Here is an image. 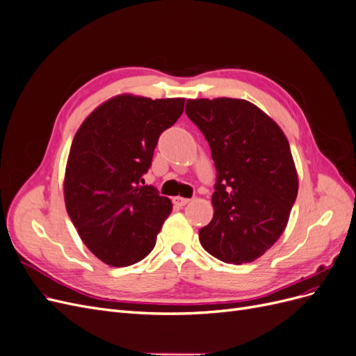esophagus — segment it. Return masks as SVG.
<instances>
[{"label":"esophagus","mask_w":356,"mask_h":356,"mask_svg":"<svg viewBox=\"0 0 356 356\" xmlns=\"http://www.w3.org/2000/svg\"><path fill=\"white\" fill-rule=\"evenodd\" d=\"M172 202H174V204L175 207H178V208H182V207H186V204L190 202V199H186V197H181V196H177V197H174L172 199Z\"/></svg>","instance_id":"esophagus-1"}]
</instances>
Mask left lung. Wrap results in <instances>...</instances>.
Masks as SVG:
<instances>
[{"label": "left lung", "mask_w": 356, "mask_h": 356, "mask_svg": "<svg viewBox=\"0 0 356 356\" xmlns=\"http://www.w3.org/2000/svg\"><path fill=\"white\" fill-rule=\"evenodd\" d=\"M186 114L208 141L217 169L213 218L199 230V241L224 263H251L284 233L297 197L288 139L243 99H188Z\"/></svg>", "instance_id": "left-lung-1"}]
</instances>
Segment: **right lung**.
<instances>
[{
	"label": "right lung",
	"mask_w": 356,
	"mask_h": 356,
	"mask_svg": "<svg viewBox=\"0 0 356 356\" xmlns=\"http://www.w3.org/2000/svg\"><path fill=\"white\" fill-rule=\"evenodd\" d=\"M182 98L120 95L80 126L65 170L67 212L81 241L105 264L141 261L156 245L172 202L144 184L159 136L184 111Z\"/></svg>",
	"instance_id": "right-lung-1"
}]
</instances>
